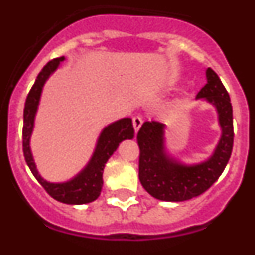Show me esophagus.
<instances>
[{
  "mask_svg": "<svg viewBox=\"0 0 255 255\" xmlns=\"http://www.w3.org/2000/svg\"><path fill=\"white\" fill-rule=\"evenodd\" d=\"M141 124H143V119L140 116H134L132 117V125H134L135 131H138L140 129Z\"/></svg>",
  "mask_w": 255,
  "mask_h": 255,
  "instance_id": "34e87169",
  "label": "esophagus"
}]
</instances>
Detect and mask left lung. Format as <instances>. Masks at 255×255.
<instances>
[{"instance_id": "8db88e82", "label": "left lung", "mask_w": 255, "mask_h": 255, "mask_svg": "<svg viewBox=\"0 0 255 255\" xmlns=\"http://www.w3.org/2000/svg\"><path fill=\"white\" fill-rule=\"evenodd\" d=\"M207 84L197 94L215 106L222 135L211 158L203 163L182 164L164 149V124L145 121L138 131L139 180L152 197L166 202H184L208 190L224 172L234 144L233 106L217 74L207 69Z\"/></svg>"}]
</instances>
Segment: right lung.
<instances>
[{
	"label": "right lung",
	"mask_w": 255,
	"mask_h": 255,
	"mask_svg": "<svg viewBox=\"0 0 255 255\" xmlns=\"http://www.w3.org/2000/svg\"><path fill=\"white\" fill-rule=\"evenodd\" d=\"M61 61H64V57L49 61L38 74L35 83L26 97L25 107H24V126H22V152H24L26 164L30 168L31 173L53 199L66 204L91 203L100 197L101 190H102V175L106 162L117 149L121 141L134 138V128H132L131 119H121L105 128L100 135L93 157L87 167L73 180L55 184V182H48L42 179L35 168L29 141H30V135L34 126V117L37 114L38 105H39L42 88L48 76L57 69Z\"/></svg>",
	"instance_id": "add662e5"
}]
</instances>
